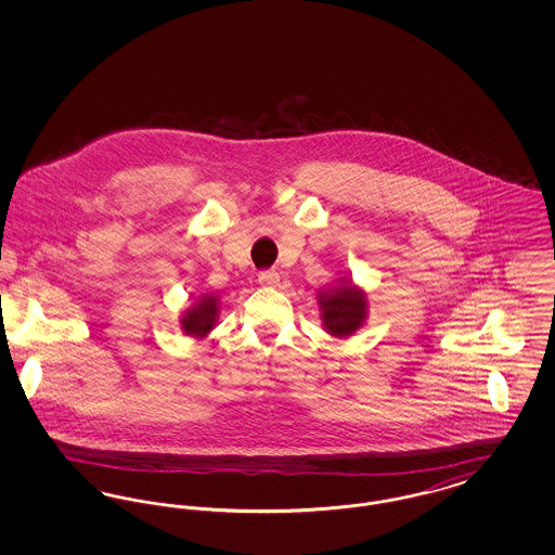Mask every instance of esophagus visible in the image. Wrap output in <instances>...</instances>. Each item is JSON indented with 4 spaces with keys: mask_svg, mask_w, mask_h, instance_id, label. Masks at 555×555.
<instances>
[{
    "mask_svg": "<svg viewBox=\"0 0 555 555\" xmlns=\"http://www.w3.org/2000/svg\"><path fill=\"white\" fill-rule=\"evenodd\" d=\"M258 283H260L262 287H276V285L281 283V276H279L276 270H262V272L258 274Z\"/></svg>",
    "mask_w": 555,
    "mask_h": 555,
    "instance_id": "34e87169",
    "label": "esophagus"
}]
</instances>
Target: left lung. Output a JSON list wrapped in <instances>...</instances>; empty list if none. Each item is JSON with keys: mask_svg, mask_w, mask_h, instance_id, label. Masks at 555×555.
Returning a JSON list of instances; mask_svg holds the SVG:
<instances>
[{"mask_svg": "<svg viewBox=\"0 0 555 555\" xmlns=\"http://www.w3.org/2000/svg\"><path fill=\"white\" fill-rule=\"evenodd\" d=\"M318 304L322 310L326 333H331L333 337L351 335L362 326L366 318V295L351 283L331 289V293H320Z\"/></svg>", "mask_w": 555, "mask_h": 555, "instance_id": "1", "label": "left lung"}]
</instances>
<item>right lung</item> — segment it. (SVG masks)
Instances as JSON below:
<instances>
[{"instance_id":"right-lung-1","label":"right lung","mask_w":555,"mask_h":555,"mask_svg":"<svg viewBox=\"0 0 555 555\" xmlns=\"http://www.w3.org/2000/svg\"><path fill=\"white\" fill-rule=\"evenodd\" d=\"M218 297L211 295H204L197 306L189 308L185 317L181 318V326L186 335L191 337H206L216 322V314H218Z\"/></svg>"}]
</instances>
